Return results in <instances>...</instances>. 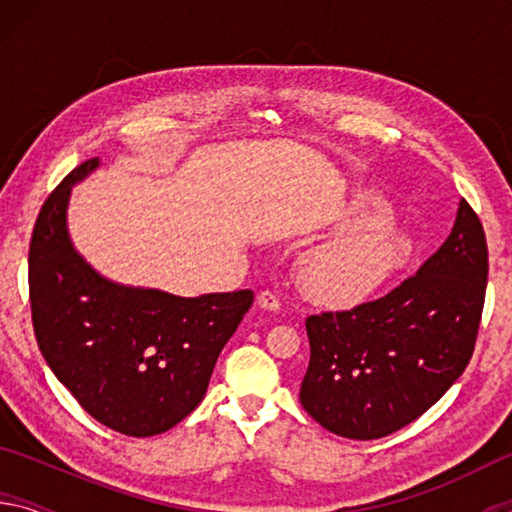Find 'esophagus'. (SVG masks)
Returning <instances> with one entry per match:
<instances>
[{
    "label": "esophagus",
    "mask_w": 512,
    "mask_h": 512,
    "mask_svg": "<svg viewBox=\"0 0 512 512\" xmlns=\"http://www.w3.org/2000/svg\"><path fill=\"white\" fill-rule=\"evenodd\" d=\"M257 305L262 309H268V311H277L280 309V298H277L273 291H262L257 296Z\"/></svg>",
    "instance_id": "1"
}]
</instances>
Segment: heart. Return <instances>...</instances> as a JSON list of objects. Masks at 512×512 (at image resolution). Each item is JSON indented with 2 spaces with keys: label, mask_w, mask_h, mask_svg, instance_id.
Here are the masks:
<instances>
[{
  "label": "heart",
  "mask_w": 512,
  "mask_h": 512,
  "mask_svg": "<svg viewBox=\"0 0 512 512\" xmlns=\"http://www.w3.org/2000/svg\"><path fill=\"white\" fill-rule=\"evenodd\" d=\"M336 225L341 235L302 259L300 284L325 305H359L409 264L411 237L391 223V207L375 194L352 198L336 216Z\"/></svg>",
  "instance_id": "1"
}]
</instances>
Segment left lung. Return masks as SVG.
<instances>
[{
  "label": "left lung",
  "mask_w": 512,
  "mask_h": 512,
  "mask_svg": "<svg viewBox=\"0 0 512 512\" xmlns=\"http://www.w3.org/2000/svg\"><path fill=\"white\" fill-rule=\"evenodd\" d=\"M485 284V232L463 198L445 244L413 277L354 309L307 318L305 411L352 440L384 438L418 420L472 359Z\"/></svg>",
  "instance_id": "obj_1"
}]
</instances>
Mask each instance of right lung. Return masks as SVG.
Returning <instances> with one entry per match:
<instances>
[{"label":"right lung","mask_w":512,"mask_h":512,"mask_svg":"<svg viewBox=\"0 0 512 512\" xmlns=\"http://www.w3.org/2000/svg\"><path fill=\"white\" fill-rule=\"evenodd\" d=\"M85 160L42 205L29 246L33 332L47 366L94 420L133 438L164 433L205 397L214 363L253 305V291L180 298L110 282L67 230Z\"/></svg>","instance_id":"obj_1"}]
</instances>
